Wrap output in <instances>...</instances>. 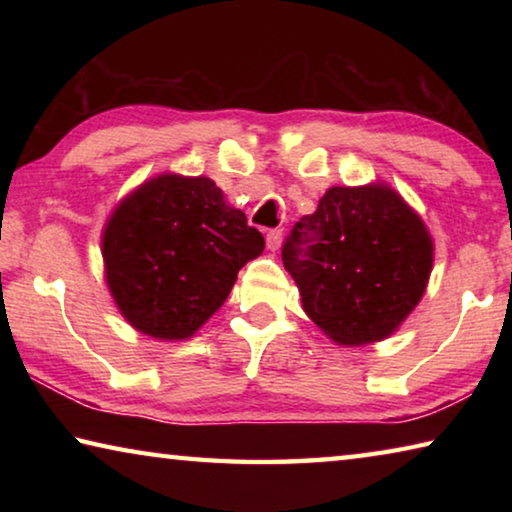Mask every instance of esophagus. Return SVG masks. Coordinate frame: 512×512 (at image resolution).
Segmentation results:
<instances>
[{
    "label": "esophagus",
    "mask_w": 512,
    "mask_h": 512,
    "mask_svg": "<svg viewBox=\"0 0 512 512\" xmlns=\"http://www.w3.org/2000/svg\"><path fill=\"white\" fill-rule=\"evenodd\" d=\"M282 244V230H268L266 232V246L268 250H277Z\"/></svg>",
    "instance_id": "esophagus-1"
}]
</instances>
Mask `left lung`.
Returning a JSON list of instances; mask_svg holds the SVG:
<instances>
[{
  "label": "left lung",
  "instance_id": "left-lung-1",
  "mask_svg": "<svg viewBox=\"0 0 512 512\" xmlns=\"http://www.w3.org/2000/svg\"><path fill=\"white\" fill-rule=\"evenodd\" d=\"M282 262L329 339L368 345L391 336L424 296L433 241L388 185L329 187L316 212L293 225Z\"/></svg>",
  "mask_w": 512,
  "mask_h": 512
}]
</instances>
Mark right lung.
<instances>
[{
	"instance_id": "obj_1",
	"label": "right lung",
	"mask_w": 512,
	"mask_h": 512,
	"mask_svg": "<svg viewBox=\"0 0 512 512\" xmlns=\"http://www.w3.org/2000/svg\"><path fill=\"white\" fill-rule=\"evenodd\" d=\"M262 232L225 203L214 180L160 173L128 194L106 221V282L128 323L160 341L196 334L262 255Z\"/></svg>"
}]
</instances>
